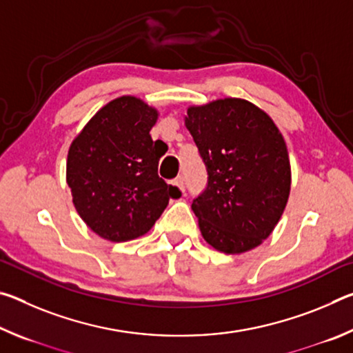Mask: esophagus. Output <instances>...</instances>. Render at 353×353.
Returning <instances> with one entry per match:
<instances>
[{
  "mask_svg": "<svg viewBox=\"0 0 353 353\" xmlns=\"http://www.w3.org/2000/svg\"><path fill=\"white\" fill-rule=\"evenodd\" d=\"M172 185H174V187L179 190V191H185V183H183V177H177V179H174V181H172Z\"/></svg>",
  "mask_w": 353,
  "mask_h": 353,
  "instance_id": "obj_1",
  "label": "esophagus"
}]
</instances>
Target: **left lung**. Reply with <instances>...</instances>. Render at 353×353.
<instances>
[{
	"instance_id": "1",
	"label": "left lung",
	"mask_w": 353,
	"mask_h": 353,
	"mask_svg": "<svg viewBox=\"0 0 353 353\" xmlns=\"http://www.w3.org/2000/svg\"><path fill=\"white\" fill-rule=\"evenodd\" d=\"M185 126L207 166L208 182L191 208L204 240L243 254L272 234L291 190L288 149L276 123L240 98L188 107Z\"/></svg>"
}]
</instances>
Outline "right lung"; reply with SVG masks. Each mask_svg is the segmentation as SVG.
Listing matches in <instances>:
<instances>
[{"label": "right lung", "mask_w": 353, "mask_h": 353, "mask_svg": "<svg viewBox=\"0 0 353 353\" xmlns=\"http://www.w3.org/2000/svg\"><path fill=\"white\" fill-rule=\"evenodd\" d=\"M159 112L119 97L94 113L68 149L67 183L73 204L94 234L113 243L148 234L181 194L157 174L162 148L151 129Z\"/></svg>", "instance_id": "1"}]
</instances>
